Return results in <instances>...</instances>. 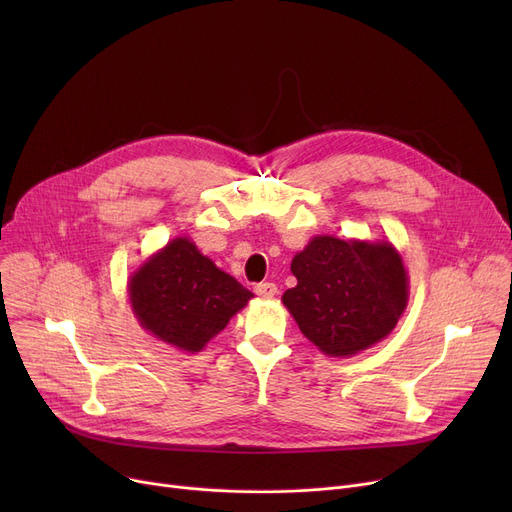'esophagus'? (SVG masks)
Instances as JSON below:
<instances>
[{
  "label": "esophagus",
  "instance_id": "esophagus-1",
  "mask_svg": "<svg viewBox=\"0 0 512 512\" xmlns=\"http://www.w3.org/2000/svg\"><path fill=\"white\" fill-rule=\"evenodd\" d=\"M255 292L259 294V297L263 299H272L278 294V286L274 282H263V284H257L255 286Z\"/></svg>",
  "mask_w": 512,
  "mask_h": 512
}]
</instances>
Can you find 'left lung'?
I'll return each mask as SVG.
<instances>
[{
	"mask_svg": "<svg viewBox=\"0 0 512 512\" xmlns=\"http://www.w3.org/2000/svg\"><path fill=\"white\" fill-rule=\"evenodd\" d=\"M297 286L282 303L328 357L346 359L384 340L409 303V276L390 240L313 236L294 255Z\"/></svg>",
	"mask_w": 512,
	"mask_h": 512,
	"instance_id": "1",
	"label": "left lung"
}]
</instances>
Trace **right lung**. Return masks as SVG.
I'll use <instances>...</instances> for the list:
<instances>
[{"label":"right lung","instance_id":"add662e5","mask_svg":"<svg viewBox=\"0 0 512 512\" xmlns=\"http://www.w3.org/2000/svg\"><path fill=\"white\" fill-rule=\"evenodd\" d=\"M255 297L186 236L170 240L128 278V301L143 330L178 351L199 353Z\"/></svg>","mask_w":512,"mask_h":512}]
</instances>
